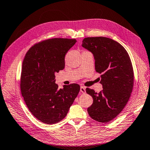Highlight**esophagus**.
<instances>
[{
    "mask_svg": "<svg viewBox=\"0 0 150 150\" xmlns=\"http://www.w3.org/2000/svg\"><path fill=\"white\" fill-rule=\"evenodd\" d=\"M80 91H81V92H82L83 93H86V88H85L84 86H81Z\"/></svg>",
    "mask_w": 150,
    "mask_h": 150,
    "instance_id": "esophagus-1",
    "label": "esophagus"
}]
</instances>
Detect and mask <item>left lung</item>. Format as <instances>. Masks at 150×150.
I'll return each instance as SVG.
<instances>
[{
    "label": "left lung",
    "instance_id": "left-lung-1",
    "mask_svg": "<svg viewBox=\"0 0 150 150\" xmlns=\"http://www.w3.org/2000/svg\"><path fill=\"white\" fill-rule=\"evenodd\" d=\"M82 47L93 54L96 71L102 74L103 88L99 93L86 89L93 100L87 111L92 119L107 123L122 112L133 90L134 73L129 56L121 44L105 37L84 38Z\"/></svg>",
    "mask_w": 150,
    "mask_h": 150
}]
</instances>
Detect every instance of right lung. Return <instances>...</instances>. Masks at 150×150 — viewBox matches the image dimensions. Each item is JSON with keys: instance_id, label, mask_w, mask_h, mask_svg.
I'll return each instance as SVG.
<instances>
[{"instance_id": "obj_1", "label": "right lung", "mask_w": 150, "mask_h": 150, "mask_svg": "<svg viewBox=\"0 0 150 150\" xmlns=\"http://www.w3.org/2000/svg\"><path fill=\"white\" fill-rule=\"evenodd\" d=\"M75 39L53 38L35 44L23 60L21 90L30 112L47 124L60 122L66 116L80 90L77 84L58 88L55 73L65 67V55Z\"/></svg>"}]
</instances>
